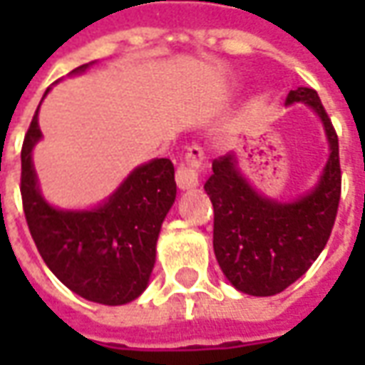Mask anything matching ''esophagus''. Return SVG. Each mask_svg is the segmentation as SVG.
<instances>
[{"mask_svg":"<svg viewBox=\"0 0 365 365\" xmlns=\"http://www.w3.org/2000/svg\"><path fill=\"white\" fill-rule=\"evenodd\" d=\"M203 150L199 146H190L185 152V158L175 170V183L180 190H193L199 185V170L203 166Z\"/></svg>","mask_w":365,"mask_h":365,"instance_id":"34e87169","label":"esophagus"}]
</instances>
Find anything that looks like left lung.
<instances>
[{
  "label": "left lung",
  "mask_w": 365,
  "mask_h": 365,
  "mask_svg": "<svg viewBox=\"0 0 365 365\" xmlns=\"http://www.w3.org/2000/svg\"><path fill=\"white\" fill-rule=\"evenodd\" d=\"M305 103L322 120L329 160L313 190L293 201H275L248 183L235 152L213 162L205 191L215 211L213 248L222 274L254 297L282 293L311 268L329 242L340 201L338 136L319 93L297 88L285 105Z\"/></svg>",
  "instance_id": "1"
}]
</instances>
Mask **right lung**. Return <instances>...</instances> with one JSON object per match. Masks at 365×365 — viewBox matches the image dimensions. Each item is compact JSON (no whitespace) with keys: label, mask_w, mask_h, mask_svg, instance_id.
I'll return each mask as SVG.
<instances>
[{"label":"right lung","mask_w":365,"mask_h":365,"mask_svg":"<svg viewBox=\"0 0 365 365\" xmlns=\"http://www.w3.org/2000/svg\"><path fill=\"white\" fill-rule=\"evenodd\" d=\"M90 64L72 74H82ZM41 138L36 109L21 150V197L44 264L68 289L88 301L101 305L135 301L148 285L160 229L175 201L174 164L156 158L135 168L93 209H58L38 190L33 148Z\"/></svg>","instance_id":"right-lung-1"}]
</instances>
